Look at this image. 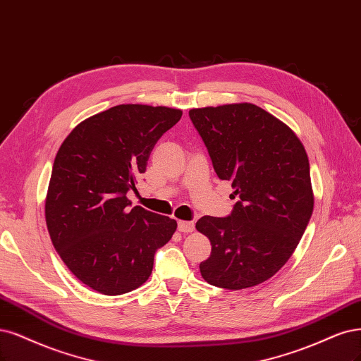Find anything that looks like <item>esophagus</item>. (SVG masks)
Returning <instances> with one entry per match:
<instances>
[{"instance_id":"esophagus-1","label":"esophagus","mask_w":361,"mask_h":361,"mask_svg":"<svg viewBox=\"0 0 361 361\" xmlns=\"http://www.w3.org/2000/svg\"><path fill=\"white\" fill-rule=\"evenodd\" d=\"M178 230L182 231V233H191V231H194V222L179 221L178 222Z\"/></svg>"}]
</instances>
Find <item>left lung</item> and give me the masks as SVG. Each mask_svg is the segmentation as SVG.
<instances>
[{
  "instance_id": "obj_1",
  "label": "left lung",
  "mask_w": 361,
  "mask_h": 361,
  "mask_svg": "<svg viewBox=\"0 0 361 361\" xmlns=\"http://www.w3.org/2000/svg\"><path fill=\"white\" fill-rule=\"evenodd\" d=\"M190 118L218 178L239 197L228 216L195 224L212 245L202 276L219 288L255 287L290 259L312 215L306 151L290 127L251 103L191 109Z\"/></svg>"
}]
</instances>
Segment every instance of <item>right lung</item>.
I'll return each instance as SVG.
<instances>
[{"label": "right lung", "instance_id": "obj_1", "mask_svg": "<svg viewBox=\"0 0 361 361\" xmlns=\"http://www.w3.org/2000/svg\"><path fill=\"white\" fill-rule=\"evenodd\" d=\"M182 110L119 104L80 122L55 157L46 197V224L56 252L90 288L118 295L151 276L154 255L178 224L134 206L128 191L158 139Z\"/></svg>", "mask_w": 361, "mask_h": 361}]
</instances>
